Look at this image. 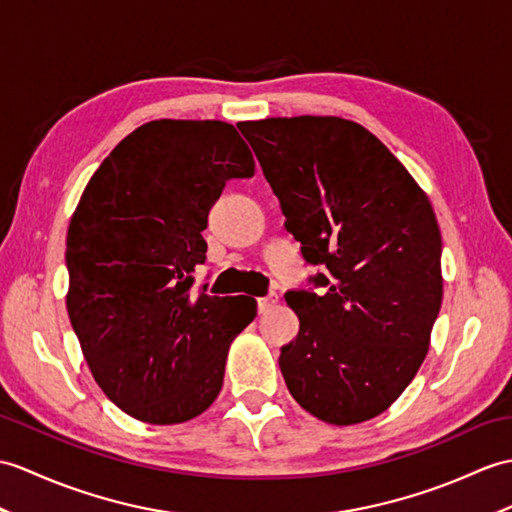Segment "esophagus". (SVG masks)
Here are the masks:
<instances>
[{
	"label": "esophagus",
	"instance_id": "esophagus-1",
	"mask_svg": "<svg viewBox=\"0 0 512 512\" xmlns=\"http://www.w3.org/2000/svg\"><path fill=\"white\" fill-rule=\"evenodd\" d=\"M277 303V296H261V299H257V310H259V314H264V312H268L272 305Z\"/></svg>",
	"mask_w": 512,
	"mask_h": 512
}]
</instances>
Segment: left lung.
I'll return each mask as SVG.
<instances>
[{"label":"left lung","instance_id":"left-lung-1","mask_svg":"<svg viewBox=\"0 0 512 512\" xmlns=\"http://www.w3.org/2000/svg\"><path fill=\"white\" fill-rule=\"evenodd\" d=\"M285 229L318 292H288L299 336L279 366L303 410L353 425L417 375L443 303L441 229L427 194L382 141L331 115L244 122Z\"/></svg>","mask_w":512,"mask_h":512}]
</instances>
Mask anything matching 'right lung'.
Segmentation results:
<instances>
[{
	"instance_id": "obj_1",
	"label": "right lung",
	"mask_w": 512,
	"mask_h": 512,
	"mask_svg": "<svg viewBox=\"0 0 512 512\" xmlns=\"http://www.w3.org/2000/svg\"><path fill=\"white\" fill-rule=\"evenodd\" d=\"M255 174L227 122L154 120L89 178L67 229V314L102 392L130 417L176 425L222 390L255 305L192 294L207 213L229 178Z\"/></svg>"
}]
</instances>
